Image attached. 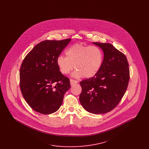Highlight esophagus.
<instances>
[{
  "label": "esophagus",
  "mask_w": 149,
  "mask_h": 149,
  "mask_svg": "<svg viewBox=\"0 0 149 149\" xmlns=\"http://www.w3.org/2000/svg\"><path fill=\"white\" fill-rule=\"evenodd\" d=\"M70 84H71V85H73V84H77V83H78V81L75 80H73V79H70Z\"/></svg>",
  "instance_id": "obj_1"
}]
</instances>
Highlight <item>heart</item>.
Here are the masks:
<instances>
[{"instance_id": "heart-1", "label": "heart", "mask_w": 149, "mask_h": 149, "mask_svg": "<svg viewBox=\"0 0 149 149\" xmlns=\"http://www.w3.org/2000/svg\"><path fill=\"white\" fill-rule=\"evenodd\" d=\"M65 54L66 57L59 56L57 58V65L64 75L69 74L74 68L76 69L72 74L74 78H92L97 74L103 63V53L97 46L77 43L69 47Z\"/></svg>"}]
</instances>
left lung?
Here are the masks:
<instances>
[{
	"label": "left lung",
	"instance_id": "1",
	"mask_svg": "<svg viewBox=\"0 0 149 149\" xmlns=\"http://www.w3.org/2000/svg\"><path fill=\"white\" fill-rule=\"evenodd\" d=\"M104 53L102 66L93 77L81 81L79 100L89 113L111 111L118 105L127 88L130 70L126 56L110 43L93 42Z\"/></svg>",
	"mask_w": 149,
	"mask_h": 149
}]
</instances>
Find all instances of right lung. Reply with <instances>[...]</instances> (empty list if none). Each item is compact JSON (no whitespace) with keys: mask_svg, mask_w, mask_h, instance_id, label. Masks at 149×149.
I'll use <instances>...</instances> for the list:
<instances>
[{"mask_svg":"<svg viewBox=\"0 0 149 149\" xmlns=\"http://www.w3.org/2000/svg\"><path fill=\"white\" fill-rule=\"evenodd\" d=\"M71 39L46 40L39 43L25 57L19 72L23 98L36 112L53 113L61 106L70 80L57 65V58Z\"/></svg>","mask_w":149,"mask_h":149,"instance_id":"right-lung-1","label":"right lung"}]
</instances>
